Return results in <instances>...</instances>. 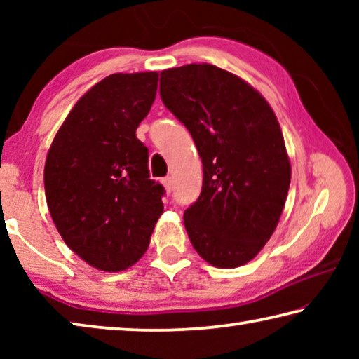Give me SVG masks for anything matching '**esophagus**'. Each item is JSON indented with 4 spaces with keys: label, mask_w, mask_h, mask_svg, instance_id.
Masks as SVG:
<instances>
[{
    "label": "esophagus",
    "mask_w": 359,
    "mask_h": 359,
    "mask_svg": "<svg viewBox=\"0 0 359 359\" xmlns=\"http://www.w3.org/2000/svg\"><path fill=\"white\" fill-rule=\"evenodd\" d=\"M161 182H163V185H165L166 191H168V193H171V188H172V179H171V177H165V179H163Z\"/></svg>",
    "instance_id": "1"
}]
</instances>
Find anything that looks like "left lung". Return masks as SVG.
<instances>
[{"instance_id": "8db88e82", "label": "left lung", "mask_w": 359, "mask_h": 359, "mask_svg": "<svg viewBox=\"0 0 359 359\" xmlns=\"http://www.w3.org/2000/svg\"><path fill=\"white\" fill-rule=\"evenodd\" d=\"M160 95L203 161L201 194L184 214L194 250L223 269L248 263L276 231L291 180L274 111L250 83L208 63L161 71Z\"/></svg>"}]
</instances>
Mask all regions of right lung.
I'll list each match as a JSON object with an SVG mask.
<instances>
[{"label":"right lung","instance_id":"right-lung-1","mask_svg":"<svg viewBox=\"0 0 359 359\" xmlns=\"http://www.w3.org/2000/svg\"><path fill=\"white\" fill-rule=\"evenodd\" d=\"M158 72L111 74L93 85L48 149L44 187L60 236L85 263L128 269L150 244L165 188L150 179L149 149L136 137Z\"/></svg>","mask_w":359,"mask_h":359}]
</instances>
